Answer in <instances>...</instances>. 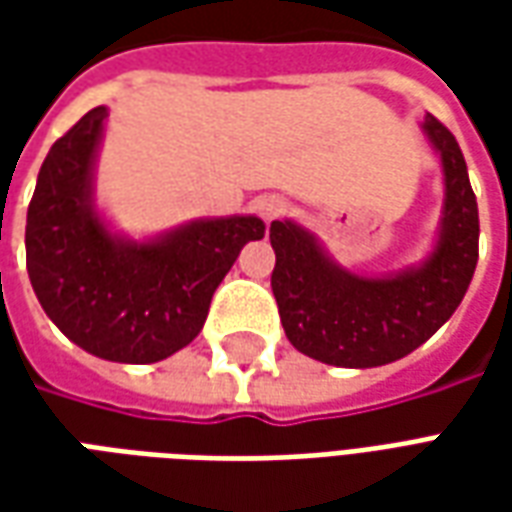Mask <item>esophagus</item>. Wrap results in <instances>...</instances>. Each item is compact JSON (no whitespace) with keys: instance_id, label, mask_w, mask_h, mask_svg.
I'll return each instance as SVG.
<instances>
[{"instance_id":"34e87169","label":"esophagus","mask_w":512,"mask_h":512,"mask_svg":"<svg viewBox=\"0 0 512 512\" xmlns=\"http://www.w3.org/2000/svg\"><path fill=\"white\" fill-rule=\"evenodd\" d=\"M255 211L266 219V222H274L279 219L282 213L288 211V202L277 197V194H263V197H257L255 200Z\"/></svg>"}]
</instances>
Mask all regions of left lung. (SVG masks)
<instances>
[{
    "label": "left lung",
    "instance_id": "8db88e82",
    "mask_svg": "<svg viewBox=\"0 0 512 512\" xmlns=\"http://www.w3.org/2000/svg\"><path fill=\"white\" fill-rule=\"evenodd\" d=\"M439 156L444 202L428 255L384 274H356L321 238L293 219L271 222L277 255L271 290L290 345L334 367H381L403 359L439 332L477 266V200L455 136L433 115L422 120Z\"/></svg>",
    "mask_w": 512,
    "mask_h": 512
}]
</instances>
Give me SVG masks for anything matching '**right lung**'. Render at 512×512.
I'll use <instances>...</instances> for the list:
<instances>
[{
  "label": "right lung",
  "instance_id": "obj_1",
  "mask_svg": "<svg viewBox=\"0 0 512 512\" xmlns=\"http://www.w3.org/2000/svg\"><path fill=\"white\" fill-rule=\"evenodd\" d=\"M95 106L51 145L27 211V271L51 323L87 354L153 365L202 332L224 274L266 233L255 213L191 219L131 238L95 200L106 134Z\"/></svg>",
  "mask_w": 512,
  "mask_h": 512
}]
</instances>
